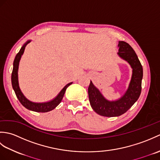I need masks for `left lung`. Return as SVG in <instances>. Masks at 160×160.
I'll return each mask as SVG.
<instances>
[{
	"label": "left lung",
	"mask_w": 160,
	"mask_h": 160,
	"mask_svg": "<svg viewBox=\"0 0 160 160\" xmlns=\"http://www.w3.org/2000/svg\"><path fill=\"white\" fill-rule=\"evenodd\" d=\"M118 55L132 68V76L127 90L116 100H108L90 81L88 88L89 102L93 111L102 116L117 117L126 113L140 96L143 69L133 49L124 41H119Z\"/></svg>",
	"instance_id": "8db88e82"
}]
</instances>
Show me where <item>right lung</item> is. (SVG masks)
Returning <instances> with one entry per match:
<instances>
[{
    "mask_svg": "<svg viewBox=\"0 0 160 160\" xmlns=\"http://www.w3.org/2000/svg\"><path fill=\"white\" fill-rule=\"evenodd\" d=\"M31 41H32L31 40H28V41H27L22 45L21 49H20L19 52L16 54L14 61H13V71L12 73V84L13 89L14 91V92L16 95L17 98H18V100L20 101V102L22 104L23 107H25L26 108H28V110L32 111L40 112V113H45V112H48L54 109V108H55L61 102V101H62L64 95V93H65L66 91L67 88L69 85H71L73 82L68 83L67 85L64 87L63 89L60 91L59 93L58 94L53 100L48 102H34L30 101L25 96H24V94L22 93L21 90L20 89L19 83H18V66H19L20 58H21L24 52H25V47L28 45V44H29Z\"/></svg>",
    "mask_w": 160,
    "mask_h": 160,
    "instance_id": "1",
    "label": "right lung"
}]
</instances>
